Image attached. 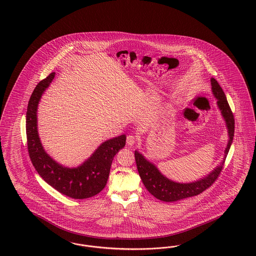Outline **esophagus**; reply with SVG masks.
<instances>
[{
  "label": "esophagus",
  "mask_w": 256,
  "mask_h": 256,
  "mask_svg": "<svg viewBox=\"0 0 256 256\" xmlns=\"http://www.w3.org/2000/svg\"><path fill=\"white\" fill-rule=\"evenodd\" d=\"M136 142H137V138H136L135 136L128 135V136L126 137V144H128V146H133L134 144H136Z\"/></svg>",
  "instance_id": "34e87169"
}]
</instances>
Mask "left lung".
<instances>
[{"mask_svg":"<svg viewBox=\"0 0 256 256\" xmlns=\"http://www.w3.org/2000/svg\"><path fill=\"white\" fill-rule=\"evenodd\" d=\"M210 81H212V90L214 92V95L217 98V104L228 124L230 140L228 142V147L226 149V156L234 138L235 119H234V114L231 110V108L228 104L224 92L222 90L220 84L214 78H212ZM134 154H135V160H136L140 177L147 188V190L149 191V193L152 194V196L159 200L166 201V202L180 200H184L189 196H194L204 192L208 187L212 186L215 180H217L224 165L222 164L221 166H217L212 172L201 180H196L191 184H179V182H174L172 180L166 179V177H164L161 173L159 172L158 170L154 166L152 163L147 161L144 158V156H142L138 151H135Z\"/></svg>","mask_w":256,"mask_h":256,"instance_id":"obj_1","label":"left lung"}]
</instances>
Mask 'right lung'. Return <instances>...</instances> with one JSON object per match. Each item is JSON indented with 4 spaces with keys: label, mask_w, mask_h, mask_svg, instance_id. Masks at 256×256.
Instances as JSON below:
<instances>
[{
    "label": "right lung",
    "mask_w": 256,
    "mask_h": 256,
    "mask_svg": "<svg viewBox=\"0 0 256 256\" xmlns=\"http://www.w3.org/2000/svg\"><path fill=\"white\" fill-rule=\"evenodd\" d=\"M55 77L51 72L36 86L28 100L26 114V134L28 152L32 163L49 186L76 200L88 198L104 189L109 177L114 156L126 144V136L104 142L90 158L76 168H65L44 152L37 132V107L42 94Z\"/></svg>",
    "instance_id": "add662e5"
}]
</instances>
